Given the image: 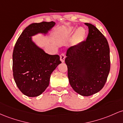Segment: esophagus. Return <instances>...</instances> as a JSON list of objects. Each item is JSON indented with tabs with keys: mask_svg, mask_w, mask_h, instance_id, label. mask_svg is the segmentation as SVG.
I'll return each mask as SVG.
<instances>
[{
	"mask_svg": "<svg viewBox=\"0 0 123 123\" xmlns=\"http://www.w3.org/2000/svg\"><path fill=\"white\" fill-rule=\"evenodd\" d=\"M60 60H61L62 63H63V62H64V60H65V58H66L65 55H64V53H62V54L60 55Z\"/></svg>",
	"mask_w": 123,
	"mask_h": 123,
	"instance_id": "obj_1",
	"label": "esophagus"
}]
</instances>
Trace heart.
<instances>
[{"label": "heart", "mask_w": 123, "mask_h": 123, "mask_svg": "<svg viewBox=\"0 0 123 123\" xmlns=\"http://www.w3.org/2000/svg\"><path fill=\"white\" fill-rule=\"evenodd\" d=\"M75 30H76L75 27H70V28L66 30V31L65 32V35L66 36L71 35L75 31ZM85 35H86L85 30L83 28H78L77 30V31L75 32L74 37H73L71 43L74 45H78V44L81 43L85 39Z\"/></svg>", "instance_id": "heart-1"}]
</instances>
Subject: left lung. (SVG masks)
Listing matches in <instances>:
<instances>
[{"instance_id": "left-lung-1", "label": "left lung", "mask_w": 123, "mask_h": 123, "mask_svg": "<svg viewBox=\"0 0 123 123\" xmlns=\"http://www.w3.org/2000/svg\"><path fill=\"white\" fill-rule=\"evenodd\" d=\"M86 41L67 49L65 63L70 85L78 94L89 96L100 91L110 71V49L104 35L93 25L85 23Z\"/></svg>"}]
</instances>
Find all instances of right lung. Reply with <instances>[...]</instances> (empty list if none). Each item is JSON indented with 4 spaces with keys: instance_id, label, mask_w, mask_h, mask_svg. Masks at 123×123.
Segmentation results:
<instances>
[{
    "instance_id": "add662e5",
    "label": "right lung",
    "mask_w": 123,
    "mask_h": 123,
    "mask_svg": "<svg viewBox=\"0 0 123 123\" xmlns=\"http://www.w3.org/2000/svg\"><path fill=\"white\" fill-rule=\"evenodd\" d=\"M53 21L32 23L23 31L13 53V77L23 94L36 97L49 86L50 75L62 63L60 56L46 53L33 41L38 34L46 35L55 25Z\"/></svg>"
}]
</instances>
